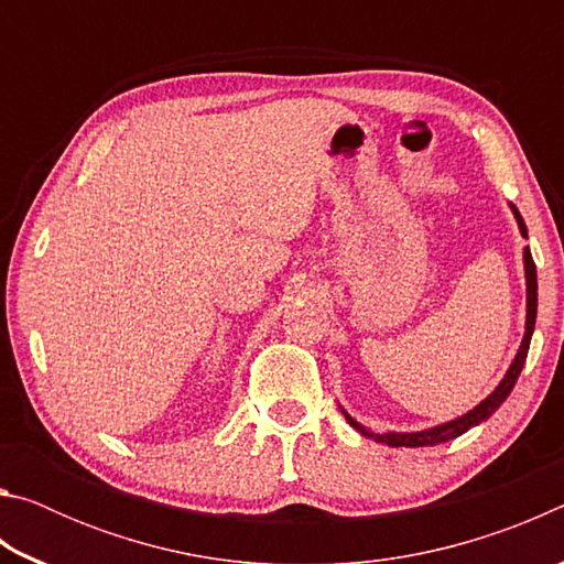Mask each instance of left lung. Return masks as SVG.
Listing matches in <instances>:
<instances>
[{
    "instance_id": "left-lung-1",
    "label": "left lung",
    "mask_w": 564,
    "mask_h": 564,
    "mask_svg": "<svg viewBox=\"0 0 564 564\" xmlns=\"http://www.w3.org/2000/svg\"><path fill=\"white\" fill-rule=\"evenodd\" d=\"M514 212V218H518V226L522 236L528 238V226H524L522 216L518 208L512 206ZM524 275H528V326H524V338H522V346L518 350V356H514L512 366L508 370V376L502 378V383L492 390V393L482 400L480 405H477L475 410H470V413L457 417V420H451V423L445 425H437V427H431V431H423V433H386V435H373L368 433L366 427L358 425L356 420H352L346 410H343V415H346L348 423L352 427H358V431L362 435H370L376 437V441L380 443H388L390 447H423V445H437V443H445V441H453V437L463 435L470 431V427L480 425L482 420H488L495 410H498L502 405V400L510 395V390L514 388V383H518L520 378V370L524 366V358H528V350H530V338H532V330H534V318H538V269H534V261H532V253L530 248H524Z\"/></svg>"
}]
</instances>
